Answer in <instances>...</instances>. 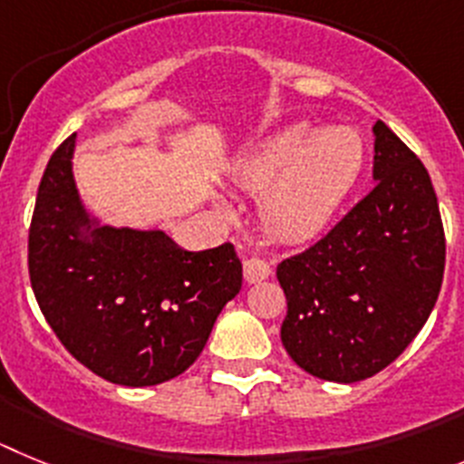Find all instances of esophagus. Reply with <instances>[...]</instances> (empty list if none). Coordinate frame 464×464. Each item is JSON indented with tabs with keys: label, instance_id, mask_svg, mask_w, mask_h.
I'll use <instances>...</instances> for the list:
<instances>
[{
	"label": "esophagus",
	"instance_id": "34e87169",
	"mask_svg": "<svg viewBox=\"0 0 464 464\" xmlns=\"http://www.w3.org/2000/svg\"><path fill=\"white\" fill-rule=\"evenodd\" d=\"M243 271L247 282H261L271 276V266H268L266 259H261V256H249V259L243 261Z\"/></svg>",
	"mask_w": 464,
	"mask_h": 464
}]
</instances>
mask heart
Instances as JSON below:
<instances>
[{
  "instance_id": "obj_1",
  "label": "heart",
  "mask_w": 464,
  "mask_h": 464,
  "mask_svg": "<svg viewBox=\"0 0 464 464\" xmlns=\"http://www.w3.org/2000/svg\"><path fill=\"white\" fill-rule=\"evenodd\" d=\"M364 168V144L350 128H329L308 140L296 126L271 137L237 172L261 193V219L282 240H305L327 227Z\"/></svg>"
}]
</instances>
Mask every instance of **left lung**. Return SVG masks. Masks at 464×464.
Listing matches in <instances>:
<instances>
[{
  "label": "left lung",
  "mask_w": 464,
  "mask_h": 464,
  "mask_svg": "<svg viewBox=\"0 0 464 464\" xmlns=\"http://www.w3.org/2000/svg\"><path fill=\"white\" fill-rule=\"evenodd\" d=\"M376 187L324 236L277 264L282 345L304 372L357 382L392 364L437 304L446 236L425 165L382 121Z\"/></svg>",
  "instance_id": "left-lung-1"
}]
</instances>
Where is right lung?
Wrapping results in <instances>:
<instances>
[{"mask_svg":"<svg viewBox=\"0 0 464 464\" xmlns=\"http://www.w3.org/2000/svg\"><path fill=\"white\" fill-rule=\"evenodd\" d=\"M74 135L39 182L27 237L32 292L64 350L95 376L144 388L187 372L240 292L231 243L203 252L160 231L92 228L72 177Z\"/></svg>","mask_w":464,"mask_h":464,"instance_id":"1","label":"right lung"}]
</instances>
